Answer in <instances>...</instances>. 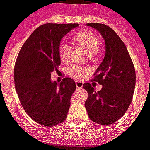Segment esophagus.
I'll list each match as a JSON object with an SVG mask.
<instances>
[{
    "mask_svg": "<svg viewBox=\"0 0 150 150\" xmlns=\"http://www.w3.org/2000/svg\"><path fill=\"white\" fill-rule=\"evenodd\" d=\"M75 83H76V88H78V89H80V88H83V82L77 80V81H75Z\"/></svg>",
    "mask_w": 150,
    "mask_h": 150,
    "instance_id": "esophagus-1",
    "label": "esophagus"
}]
</instances>
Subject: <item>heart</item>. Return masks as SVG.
Listing matches in <instances>:
<instances>
[{"instance_id":"1","label":"heart","mask_w":150,"mask_h":150,"mask_svg":"<svg viewBox=\"0 0 150 150\" xmlns=\"http://www.w3.org/2000/svg\"><path fill=\"white\" fill-rule=\"evenodd\" d=\"M73 39L77 43L83 47L89 55H95L100 47V40L95 33L89 30H82L76 33L73 36ZM58 55L62 62H66L70 57V47L62 42L58 47ZM69 74L77 79L83 78L88 74V69L86 67L73 65L68 69Z\"/></svg>"}]
</instances>
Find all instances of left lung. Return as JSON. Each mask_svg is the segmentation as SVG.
<instances>
[{
	"label": "left lung",
	"mask_w": 150,
	"mask_h": 150,
	"mask_svg": "<svg viewBox=\"0 0 150 150\" xmlns=\"http://www.w3.org/2000/svg\"><path fill=\"white\" fill-rule=\"evenodd\" d=\"M97 29L105 40L104 59L94 73L93 81L103 85L96 91L83 83L88 92L84 106L88 117L100 125H111L122 117L131 104L135 86V71L130 54L120 37L109 26L87 24Z\"/></svg>",
	"instance_id": "8db88e82"
}]
</instances>
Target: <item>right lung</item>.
<instances>
[{
	"instance_id": "add662e5",
	"label": "right lung",
	"mask_w": 150,
	"mask_h": 150,
	"mask_svg": "<svg viewBox=\"0 0 150 150\" xmlns=\"http://www.w3.org/2000/svg\"><path fill=\"white\" fill-rule=\"evenodd\" d=\"M78 24H46L37 28L22 46L16 59L14 79L24 111L34 122L55 126L67 118L76 83L66 77L60 85L51 73L61 65L58 47L63 37Z\"/></svg>"
}]
</instances>
